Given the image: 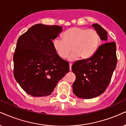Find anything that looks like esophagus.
I'll list each match as a JSON object with an SVG mask.
<instances>
[{
    "label": "esophagus",
    "instance_id": "34e87169",
    "mask_svg": "<svg viewBox=\"0 0 126 126\" xmlns=\"http://www.w3.org/2000/svg\"><path fill=\"white\" fill-rule=\"evenodd\" d=\"M71 66H72V64L71 63H69V67H70V70L71 71Z\"/></svg>",
    "mask_w": 126,
    "mask_h": 126
}]
</instances>
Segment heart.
Here are the masks:
<instances>
[{
    "label": "heart",
    "mask_w": 126,
    "mask_h": 126,
    "mask_svg": "<svg viewBox=\"0 0 126 126\" xmlns=\"http://www.w3.org/2000/svg\"><path fill=\"white\" fill-rule=\"evenodd\" d=\"M100 36L96 30H86L79 27H72L65 32L63 39L56 37L52 44L55 50L60 58L68 57L70 60L77 59L79 56L82 59L91 58L98 48Z\"/></svg>",
    "instance_id": "1"
}]
</instances>
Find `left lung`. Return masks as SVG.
Here are the masks:
<instances>
[{
    "label": "left lung",
    "instance_id": "obj_1",
    "mask_svg": "<svg viewBox=\"0 0 126 126\" xmlns=\"http://www.w3.org/2000/svg\"><path fill=\"white\" fill-rule=\"evenodd\" d=\"M100 38L107 42V32L98 24L92 25ZM117 64L116 45L114 42L101 45L92 56L74 62L71 70L76 75L73 91L80 98L98 96L107 88Z\"/></svg>",
    "mask_w": 126,
    "mask_h": 126
}]
</instances>
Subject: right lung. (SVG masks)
Listing matches in <instances>:
<instances>
[{"instance_id":"1","label":"right lung","mask_w":126,"mask_h":126,"mask_svg":"<svg viewBox=\"0 0 126 126\" xmlns=\"http://www.w3.org/2000/svg\"><path fill=\"white\" fill-rule=\"evenodd\" d=\"M62 31L58 25L38 24L18 38L13 55L14 77L28 94L50 95L69 71L68 63L56 53L52 44Z\"/></svg>"}]
</instances>
